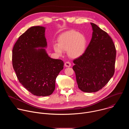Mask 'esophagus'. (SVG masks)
<instances>
[{
	"mask_svg": "<svg viewBox=\"0 0 129 129\" xmlns=\"http://www.w3.org/2000/svg\"><path fill=\"white\" fill-rule=\"evenodd\" d=\"M64 65H65V67H70L71 65L70 62H69V61L66 62L65 63V64H64Z\"/></svg>",
	"mask_w": 129,
	"mask_h": 129,
	"instance_id": "obj_1",
	"label": "esophagus"
}]
</instances>
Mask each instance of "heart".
I'll return each mask as SVG.
<instances>
[{
  "instance_id": "1",
  "label": "heart",
  "mask_w": 129,
  "mask_h": 129,
  "mask_svg": "<svg viewBox=\"0 0 129 129\" xmlns=\"http://www.w3.org/2000/svg\"><path fill=\"white\" fill-rule=\"evenodd\" d=\"M86 39L84 35L75 30H69L62 34L58 39V44L53 45V49L59 55L63 50H67L68 56L76 58L84 53L86 46Z\"/></svg>"
}]
</instances>
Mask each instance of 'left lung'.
I'll use <instances>...</instances> for the list:
<instances>
[{
	"instance_id": "8db88e82",
	"label": "left lung",
	"mask_w": 129,
	"mask_h": 129,
	"mask_svg": "<svg viewBox=\"0 0 129 129\" xmlns=\"http://www.w3.org/2000/svg\"><path fill=\"white\" fill-rule=\"evenodd\" d=\"M92 37L85 51L75 59L73 66L79 88L85 92L102 89L113 76L116 48L110 36L91 23Z\"/></svg>"
}]
</instances>
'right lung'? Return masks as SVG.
Wrapping results in <instances>:
<instances>
[{
	"label": "right lung",
	"instance_id": "right-lung-1",
	"mask_svg": "<svg viewBox=\"0 0 129 129\" xmlns=\"http://www.w3.org/2000/svg\"><path fill=\"white\" fill-rule=\"evenodd\" d=\"M45 27L36 26L21 35L12 50V64L19 82L29 92L38 96L51 95L55 82L63 69L64 62L50 58L44 48L47 42Z\"/></svg>",
	"mask_w": 129,
	"mask_h": 129
}]
</instances>
